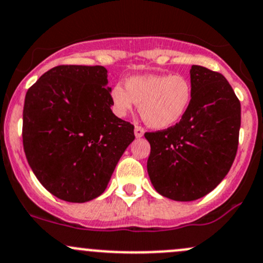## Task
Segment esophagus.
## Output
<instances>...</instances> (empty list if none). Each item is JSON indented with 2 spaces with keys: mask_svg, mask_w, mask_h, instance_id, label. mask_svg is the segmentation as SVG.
Listing matches in <instances>:
<instances>
[{
  "mask_svg": "<svg viewBox=\"0 0 263 263\" xmlns=\"http://www.w3.org/2000/svg\"><path fill=\"white\" fill-rule=\"evenodd\" d=\"M143 134H145V129H143L142 127L140 126L135 127V136H136L137 139H141V137L143 136Z\"/></svg>",
  "mask_w": 263,
  "mask_h": 263,
  "instance_id": "34e87169",
  "label": "esophagus"
}]
</instances>
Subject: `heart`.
Here are the masks:
<instances>
[{
    "label": "heart",
    "mask_w": 263,
    "mask_h": 263,
    "mask_svg": "<svg viewBox=\"0 0 263 263\" xmlns=\"http://www.w3.org/2000/svg\"><path fill=\"white\" fill-rule=\"evenodd\" d=\"M190 82L182 76L142 74L126 81V88L115 85L110 90L113 112L124 117L140 104V115L146 124L165 129L181 121L192 102Z\"/></svg>",
    "instance_id": "heart-1"
}]
</instances>
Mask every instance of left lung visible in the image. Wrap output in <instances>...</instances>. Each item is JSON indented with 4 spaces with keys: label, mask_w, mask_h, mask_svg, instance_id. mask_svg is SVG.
<instances>
[{
    "label": "left lung",
    "mask_w": 263,
    "mask_h": 263,
    "mask_svg": "<svg viewBox=\"0 0 263 263\" xmlns=\"http://www.w3.org/2000/svg\"><path fill=\"white\" fill-rule=\"evenodd\" d=\"M193 97L179 123L147 132V173L155 190L176 201L203 198L219 185L234 161L241 128V103L222 74L190 69Z\"/></svg>",
    "instance_id": "left-lung-1"
}]
</instances>
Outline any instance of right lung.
I'll list each match as a JSON object with an SVG mask.
<instances>
[{"label":"right lung","mask_w":263,"mask_h":263,"mask_svg":"<svg viewBox=\"0 0 263 263\" xmlns=\"http://www.w3.org/2000/svg\"><path fill=\"white\" fill-rule=\"evenodd\" d=\"M104 66L59 65L27 90L22 141L44 187L70 203L102 194L135 140L134 126L113 115Z\"/></svg>","instance_id":"right-lung-1"}]
</instances>
